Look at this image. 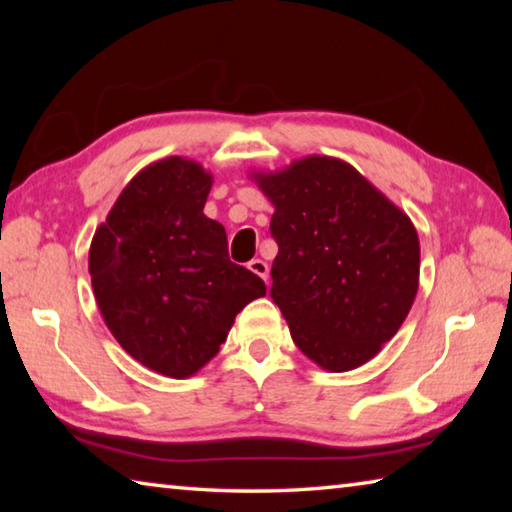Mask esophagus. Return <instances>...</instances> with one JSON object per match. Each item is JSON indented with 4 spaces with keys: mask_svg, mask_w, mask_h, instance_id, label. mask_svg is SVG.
<instances>
[{
    "mask_svg": "<svg viewBox=\"0 0 512 512\" xmlns=\"http://www.w3.org/2000/svg\"><path fill=\"white\" fill-rule=\"evenodd\" d=\"M248 268L253 271L255 275L262 277L264 282H268V264L264 262V259H253V262H248Z\"/></svg>",
    "mask_w": 512,
    "mask_h": 512,
    "instance_id": "esophagus-1",
    "label": "esophagus"
}]
</instances>
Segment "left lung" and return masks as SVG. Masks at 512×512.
I'll return each mask as SVG.
<instances>
[{"mask_svg": "<svg viewBox=\"0 0 512 512\" xmlns=\"http://www.w3.org/2000/svg\"><path fill=\"white\" fill-rule=\"evenodd\" d=\"M275 214L271 298L311 361L345 372L375 357L418 293L409 216L348 162L309 155L257 176Z\"/></svg>", "mask_w": 512, "mask_h": 512, "instance_id": "obj_1", "label": "left lung"}]
</instances>
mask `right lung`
<instances>
[{
	"instance_id": "right-lung-1",
	"label": "right lung",
	"mask_w": 512,
	"mask_h": 512,
	"mask_svg": "<svg viewBox=\"0 0 512 512\" xmlns=\"http://www.w3.org/2000/svg\"><path fill=\"white\" fill-rule=\"evenodd\" d=\"M212 176L167 158L126 185L90 246L92 289L110 332L133 359L183 379L201 370L266 284L232 264L221 223L203 207Z\"/></svg>"
}]
</instances>
